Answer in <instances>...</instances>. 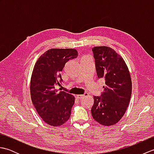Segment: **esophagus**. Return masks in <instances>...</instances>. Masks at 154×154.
<instances>
[{
	"label": "esophagus",
	"instance_id": "1",
	"mask_svg": "<svg viewBox=\"0 0 154 154\" xmlns=\"http://www.w3.org/2000/svg\"><path fill=\"white\" fill-rule=\"evenodd\" d=\"M87 95H88L87 93H85L83 94H78V95H77V98L79 99H82L83 98H84L85 97H87Z\"/></svg>",
	"mask_w": 154,
	"mask_h": 154
}]
</instances>
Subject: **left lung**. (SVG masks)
Here are the masks:
<instances>
[{
  "label": "left lung",
  "instance_id": "left-lung-1",
  "mask_svg": "<svg viewBox=\"0 0 154 154\" xmlns=\"http://www.w3.org/2000/svg\"><path fill=\"white\" fill-rule=\"evenodd\" d=\"M98 79L105 81L104 92L94 96L91 114L103 126L115 124L122 119L132 94V81L123 59L106 46L92 49Z\"/></svg>",
  "mask_w": 154,
  "mask_h": 154
}]
</instances>
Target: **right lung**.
Masks as SVG:
<instances>
[{
  "label": "right lung",
  "instance_id": "1",
  "mask_svg": "<svg viewBox=\"0 0 154 154\" xmlns=\"http://www.w3.org/2000/svg\"><path fill=\"white\" fill-rule=\"evenodd\" d=\"M77 55L74 49H50L34 65L30 82L31 99L39 115L49 125L60 126L69 119L75 98L55 89V86H61L60 72L65 65Z\"/></svg>",
  "mask_w": 154,
  "mask_h": 154
}]
</instances>
